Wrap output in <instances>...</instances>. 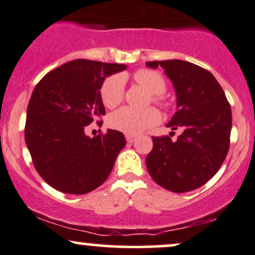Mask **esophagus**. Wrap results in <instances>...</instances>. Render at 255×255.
<instances>
[{
	"label": "esophagus",
	"mask_w": 255,
	"mask_h": 255,
	"mask_svg": "<svg viewBox=\"0 0 255 255\" xmlns=\"http://www.w3.org/2000/svg\"><path fill=\"white\" fill-rule=\"evenodd\" d=\"M127 140H128V143H133L134 140H136V137L131 136V134H128V136H127Z\"/></svg>",
	"instance_id": "esophagus-1"
}]
</instances>
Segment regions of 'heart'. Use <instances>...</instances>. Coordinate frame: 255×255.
<instances>
[{
	"label": "heart",
	"mask_w": 255,
	"mask_h": 255,
	"mask_svg": "<svg viewBox=\"0 0 255 255\" xmlns=\"http://www.w3.org/2000/svg\"><path fill=\"white\" fill-rule=\"evenodd\" d=\"M133 79L149 94L155 95L154 100L160 101V94L166 89L163 77L156 71L140 69L133 75ZM101 100L109 109L118 106L124 97V77L122 75H112L104 81L100 89ZM160 113L154 107L144 110H134L131 107H123L109 117V125L117 131L127 134H138L160 122Z\"/></svg>",
	"instance_id": "b5f03b06"
}]
</instances>
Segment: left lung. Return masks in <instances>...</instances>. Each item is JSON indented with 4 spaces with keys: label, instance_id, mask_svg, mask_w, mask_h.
<instances>
[{
    "label": "left lung",
    "instance_id": "1",
    "mask_svg": "<svg viewBox=\"0 0 255 255\" xmlns=\"http://www.w3.org/2000/svg\"><path fill=\"white\" fill-rule=\"evenodd\" d=\"M145 64L162 68L173 83L176 112L166 127L182 130L175 142L168 136L152 137L146 168L152 180L166 190L193 191L216 174L228 154L230 105L214 75L193 63L168 59Z\"/></svg>",
    "mask_w": 255,
    "mask_h": 255
}]
</instances>
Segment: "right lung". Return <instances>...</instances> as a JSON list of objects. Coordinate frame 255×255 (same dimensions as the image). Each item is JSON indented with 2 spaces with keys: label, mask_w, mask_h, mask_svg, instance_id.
Instances as JSON below:
<instances>
[{
  "label": "right lung",
  "mask_w": 255,
  "mask_h": 255,
  "mask_svg": "<svg viewBox=\"0 0 255 255\" xmlns=\"http://www.w3.org/2000/svg\"><path fill=\"white\" fill-rule=\"evenodd\" d=\"M125 64L75 59L46 74L33 91L25 127L26 145L45 182L63 193L85 194L109 178L127 144L109 128L91 138L85 128L105 116L100 89Z\"/></svg>",
  "instance_id": "1"
}]
</instances>
